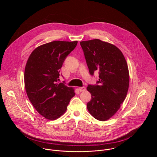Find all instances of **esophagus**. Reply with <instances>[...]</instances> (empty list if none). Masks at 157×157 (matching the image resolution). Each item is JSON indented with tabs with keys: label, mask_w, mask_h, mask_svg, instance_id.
<instances>
[{
	"label": "esophagus",
	"mask_w": 157,
	"mask_h": 157,
	"mask_svg": "<svg viewBox=\"0 0 157 157\" xmlns=\"http://www.w3.org/2000/svg\"><path fill=\"white\" fill-rule=\"evenodd\" d=\"M78 90H79L80 92H82V91H85V90H86V88H85V87H84V86H83V87H80V88H78Z\"/></svg>",
	"instance_id": "34e87169"
}]
</instances>
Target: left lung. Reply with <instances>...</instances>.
I'll list each match as a JSON object with an SVG mask.
<instances>
[{"mask_svg":"<svg viewBox=\"0 0 157 157\" xmlns=\"http://www.w3.org/2000/svg\"><path fill=\"white\" fill-rule=\"evenodd\" d=\"M86 64L91 75L99 74L97 84L88 85L91 100L87 108L92 117L106 121L120 109L129 88V74L126 59L115 45L99 39L82 41Z\"/></svg>","mask_w":157,"mask_h":157,"instance_id":"obj_1","label":"left lung"}]
</instances>
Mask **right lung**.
<instances>
[{
  "label": "right lung",
  "instance_id": "add662e5",
  "mask_svg": "<svg viewBox=\"0 0 157 157\" xmlns=\"http://www.w3.org/2000/svg\"><path fill=\"white\" fill-rule=\"evenodd\" d=\"M77 41H53L36 48L29 56L24 74L25 90L31 103L41 115L56 120L67 111L74 90L59 83L60 69Z\"/></svg>",
  "mask_w": 157,
  "mask_h": 157
}]
</instances>
